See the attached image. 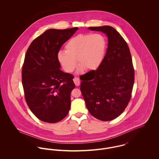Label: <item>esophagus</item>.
Masks as SVG:
<instances>
[{"label":"esophagus","mask_w":159,"mask_h":159,"mask_svg":"<svg viewBox=\"0 0 159 159\" xmlns=\"http://www.w3.org/2000/svg\"><path fill=\"white\" fill-rule=\"evenodd\" d=\"M73 81H74V83L75 84V85L76 86H78L80 84V80L77 77H75L74 79H73Z\"/></svg>","instance_id":"34e87169"}]
</instances>
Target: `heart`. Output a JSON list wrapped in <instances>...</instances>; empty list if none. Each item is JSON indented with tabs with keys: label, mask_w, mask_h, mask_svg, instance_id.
Instances as JSON below:
<instances>
[{
	"label": "heart",
	"mask_w": 159,
	"mask_h": 159,
	"mask_svg": "<svg viewBox=\"0 0 159 159\" xmlns=\"http://www.w3.org/2000/svg\"><path fill=\"white\" fill-rule=\"evenodd\" d=\"M105 37L100 34H79L70 39L66 45V51L61 50L57 60L62 68L72 72L80 65L78 71L84 69L95 70L102 64L107 51Z\"/></svg>",
	"instance_id": "heart-1"
}]
</instances>
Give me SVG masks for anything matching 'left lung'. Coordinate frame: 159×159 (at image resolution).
<instances>
[{"mask_svg": "<svg viewBox=\"0 0 159 159\" xmlns=\"http://www.w3.org/2000/svg\"><path fill=\"white\" fill-rule=\"evenodd\" d=\"M88 29L105 34L108 48L100 66L80 78V89L91 115L109 121L121 114L130 100L134 83L131 54L126 42L113 27Z\"/></svg>", "mask_w": 159, "mask_h": 159, "instance_id": "left-lung-1", "label": "left lung"}]
</instances>
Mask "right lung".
Returning <instances> with one entry per match:
<instances>
[{
	"label": "right lung",
	"instance_id": "add662e5",
	"mask_svg": "<svg viewBox=\"0 0 159 159\" xmlns=\"http://www.w3.org/2000/svg\"><path fill=\"white\" fill-rule=\"evenodd\" d=\"M78 29H48L26 52L22 70L25 98L31 111L43 122H57L70 110V93L75 88L73 76L60 69L57 54Z\"/></svg>",
	"mask_w": 159,
	"mask_h": 159
}]
</instances>
